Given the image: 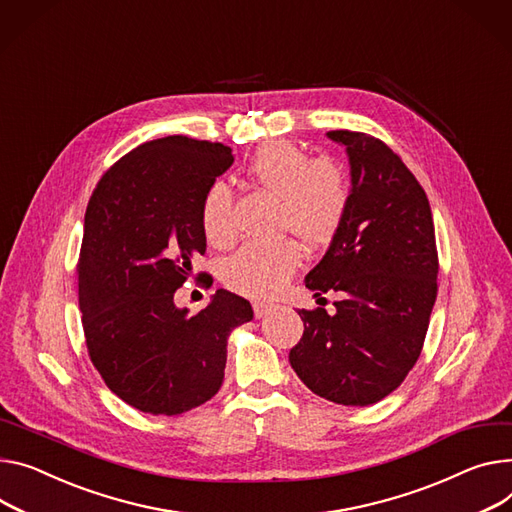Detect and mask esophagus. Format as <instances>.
Listing matches in <instances>:
<instances>
[{"mask_svg":"<svg viewBox=\"0 0 512 512\" xmlns=\"http://www.w3.org/2000/svg\"><path fill=\"white\" fill-rule=\"evenodd\" d=\"M272 311V305L270 303H264V301H254V316L260 320L264 316H268V313Z\"/></svg>","mask_w":512,"mask_h":512,"instance_id":"34e87169","label":"esophagus"}]
</instances>
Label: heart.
I'll return each mask as SVG.
<instances>
[{"instance_id": "b5f03b06", "label": "heart", "mask_w": 512, "mask_h": 512, "mask_svg": "<svg viewBox=\"0 0 512 512\" xmlns=\"http://www.w3.org/2000/svg\"><path fill=\"white\" fill-rule=\"evenodd\" d=\"M250 174L262 188L283 201V229H291L311 246L334 238L350 203L348 176L338 162L328 157L311 160L297 145L274 141L256 151ZM231 207L229 186L221 180L209 184L201 201V225L213 246H227L233 240ZM299 260L301 252L293 240L252 242L225 262L223 281L244 295L268 297L285 285Z\"/></svg>"}]
</instances>
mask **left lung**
I'll return each instance as SVG.
<instances>
[{"instance_id": "left-lung-1", "label": "left lung", "mask_w": 512, "mask_h": 512, "mask_svg": "<svg viewBox=\"0 0 512 512\" xmlns=\"http://www.w3.org/2000/svg\"><path fill=\"white\" fill-rule=\"evenodd\" d=\"M350 166V203L305 287L336 291V311L299 309L303 338L289 352L320 398L369 406L396 389L420 357L437 299V242L426 192L383 141L330 131Z\"/></svg>"}]
</instances>
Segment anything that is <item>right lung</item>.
<instances>
[{"label": "right lung", "instance_id": "1", "mask_svg": "<svg viewBox=\"0 0 512 512\" xmlns=\"http://www.w3.org/2000/svg\"><path fill=\"white\" fill-rule=\"evenodd\" d=\"M233 164L221 143L184 135L147 141L98 182L77 264L90 359L129 406L178 416L219 391L229 334L250 301L219 289L190 316L174 293L205 254L203 194Z\"/></svg>", "mask_w": 512, "mask_h": 512}]
</instances>
